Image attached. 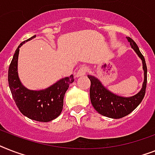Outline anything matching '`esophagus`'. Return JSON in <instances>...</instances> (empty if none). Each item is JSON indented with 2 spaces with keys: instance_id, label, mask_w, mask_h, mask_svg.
Listing matches in <instances>:
<instances>
[{
  "instance_id": "esophagus-1",
  "label": "esophagus",
  "mask_w": 155,
  "mask_h": 155,
  "mask_svg": "<svg viewBox=\"0 0 155 155\" xmlns=\"http://www.w3.org/2000/svg\"><path fill=\"white\" fill-rule=\"evenodd\" d=\"M87 72V67H84V66H83L81 68L78 70L77 74H76V76L77 77H80V76H82V75H86V73Z\"/></svg>"
}]
</instances>
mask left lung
<instances>
[{"label":"left lung","instance_id":"8db88e82","mask_svg":"<svg viewBox=\"0 0 155 155\" xmlns=\"http://www.w3.org/2000/svg\"><path fill=\"white\" fill-rule=\"evenodd\" d=\"M131 47L134 50L142 60L144 70V82L142 90L137 94L131 97H122L113 94L106 89L100 80L92 75H87L91 81L90 99L92 106L96 110L103 116L110 118L124 117L134 110L142 102L146 94L147 83V68L144 56L139 51L136 42L130 37H127Z\"/></svg>","mask_w":155,"mask_h":155}]
</instances>
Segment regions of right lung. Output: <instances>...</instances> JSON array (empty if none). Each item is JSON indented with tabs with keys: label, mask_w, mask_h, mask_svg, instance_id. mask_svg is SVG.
<instances>
[{
	"label": "right lung",
	"mask_w": 155,
	"mask_h": 155,
	"mask_svg": "<svg viewBox=\"0 0 155 155\" xmlns=\"http://www.w3.org/2000/svg\"><path fill=\"white\" fill-rule=\"evenodd\" d=\"M35 37V35L21 42L16 50L8 68V85L13 100L23 115L31 120L48 122L60 115L64 95L69 84L74 82V78L72 75L63 78L47 89L40 91H31L21 84L18 75L19 47Z\"/></svg>",
	"instance_id": "1"
}]
</instances>
